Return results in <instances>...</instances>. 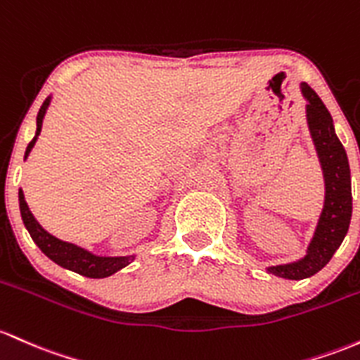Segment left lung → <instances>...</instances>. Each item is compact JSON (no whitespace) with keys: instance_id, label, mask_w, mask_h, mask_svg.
Returning a JSON list of instances; mask_svg holds the SVG:
<instances>
[{"instance_id":"obj_1","label":"left lung","mask_w":360,"mask_h":360,"mask_svg":"<svg viewBox=\"0 0 360 360\" xmlns=\"http://www.w3.org/2000/svg\"><path fill=\"white\" fill-rule=\"evenodd\" d=\"M307 101L306 116L316 152L325 176V207L319 217L314 238L302 259L289 264L270 266L268 271L289 280H302L318 274L340 248L352 217V188L347 152L335 135L333 120L321 98L307 84H301Z\"/></svg>"}]
</instances>
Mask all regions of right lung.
Instances as JSON below:
<instances>
[{
    "mask_svg": "<svg viewBox=\"0 0 360 360\" xmlns=\"http://www.w3.org/2000/svg\"><path fill=\"white\" fill-rule=\"evenodd\" d=\"M51 98H46L44 104L41 105L37 114V131L32 141L29 143V147L25 150V159L30 153V150L35 145V140L41 135L42 129V120H44V114L47 105H49ZM18 201H20V213H22V220L25 224L27 231H29L30 238L34 239V243L37 244L39 250H41L47 258L53 259L54 263H58L59 266L68 268L71 271H77V274L90 276V278H104L116 274L117 270L124 268L126 264L133 262L135 256H116V258H109V256H96L92 252L85 251L84 248H78L71 243H65V240L54 238L49 232L39 225L37 220L34 219L32 212L29 210V205H27L25 198H23V191H18Z\"/></svg>",
    "mask_w": 360,
    "mask_h": 360,
    "instance_id": "1",
    "label": "right lung"
}]
</instances>
